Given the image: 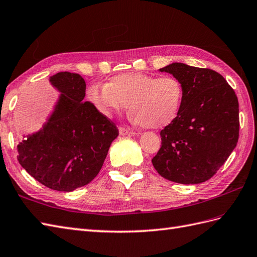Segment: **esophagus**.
<instances>
[{"label":"esophagus","instance_id":"esophagus-1","mask_svg":"<svg viewBox=\"0 0 257 257\" xmlns=\"http://www.w3.org/2000/svg\"><path fill=\"white\" fill-rule=\"evenodd\" d=\"M119 135L120 136H127V135H134V131H131V129L127 127H120L119 128Z\"/></svg>","mask_w":257,"mask_h":257}]
</instances>
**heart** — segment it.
Returning <instances> with one entry per match:
<instances>
[{"mask_svg": "<svg viewBox=\"0 0 257 257\" xmlns=\"http://www.w3.org/2000/svg\"><path fill=\"white\" fill-rule=\"evenodd\" d=\"M87 96L105 116L119 113L128 105L129 114L137 124L160 129L178 115L183 85L175 77L157 78L141 72H127L113 77L106 85H90Z\"/></svg>", "mask_w": 257, "mask_h": 257, "instance_id": "heart-1", "label": "heart"}]
</instances>
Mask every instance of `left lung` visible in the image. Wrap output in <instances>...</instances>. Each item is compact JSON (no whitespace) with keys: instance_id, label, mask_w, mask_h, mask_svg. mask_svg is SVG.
Returning a JSON list of instances; mask_svg holds the SVG:
<instances>
[{"instance_id":"left-lung-1","label":"left lung","mask_w":257,"mask_h":257,"mask_svg":"<svg viewBox=\"0 0 257 257\" xmlns=\"http://www.w3.org/2000/svg\"><path fill=\"white\" fill-rule=\"evenodd\" d=\"M183 85L175 119L161 131L162 147L152 164L164 178L196 185L217 173L239 139V103L218 72L183 63L160 69Z\"/></svg>"}]
</instances>
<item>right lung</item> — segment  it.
Masks as SVG:
<instances>
[{"instance_id":"obj_1","label":"right lung","mask_w":257,"mask_h":257,"mask_svg":"<svg viewBox=\"0 0 257 257\" xmlns=\"http://www.w3.org/2000/svg\"><path fill=\"white\" fill-rule=\"evenodd\" d=\"M49 82L60 94L42 127L23 136L17 159L43 186L70 192L100 173L119 131L93 104L83 101L85 81L80 75L61 71Z\"/></svg>"}]
</instances>
